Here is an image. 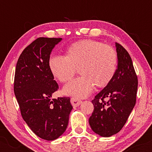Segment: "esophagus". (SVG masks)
Listing matches in <instances>:
<instances>
[{
  "label": "esophagus",
  "instance_id": "1",
  "mask_svg": "<svg viewBox=\"0 0 152 152\" xmlns=\"http://www.w3.org/2000/svg\"><path fill=\"white\" fill-rule=\"evenodd\" d=\"M81 101L77 98H74L73 97V98L71 99V103L74 107H77V106H78L81 104Z\"/></svg>",
  "mask_w": 152,
  "mask_h": 152
}]
</instances>
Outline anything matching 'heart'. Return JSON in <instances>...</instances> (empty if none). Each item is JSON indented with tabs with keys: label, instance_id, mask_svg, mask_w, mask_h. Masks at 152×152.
Wrapping results in <instances>:
<instances>
[{
	"label": "heart",
	"instance_id": "1",
	"mask_svg": "<svg viewBox=\"0 0 152 152\" xmlns=\"http://www.w3.org/2000/svg\"><path fill=\"white\" fill-rule=\"evenodd\" d=\"M48 64L52 76L61 83L70 81L78 69L81 76L66 85L64 92L83 98L91 92L94 85L102 88L111 81L117 69L118 58L111 46L85 39L68 46L65 56H50Z\"/></svg>",
	"mask_w": 152,
	"mask_h": 152
}]
</instances>
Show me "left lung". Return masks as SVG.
Listing matches in <instances>:
<instances>
[{"label": "left lung", "instance_id": "8db88e82", "mask_svg": "<svg viewBox=\"0 0 152 152\" xmlns=\"http://www.w3.org/2000/svg\"><path fill=\"white\" fill-rule=\"evenodd\" d=\"M118 66L114 78L91 101L89 124L96 134L109 137L123 128L136 104L138 79L127 50L116 43Z\"/></svg>", "mask_w": 152, "mask_h": 152}]
</instances>
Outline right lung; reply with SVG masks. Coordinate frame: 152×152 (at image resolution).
Instances as JSON below:
<instances>
[{
	"label": "right lung",
	"instance_id": "obj_1",
	"mask_svg": "<svg viewBox=\"0 0 152 152\" xmlns=\"http://www.w3.org/2000/svg\"><path fill=\"white\" fill-rule=\"evenodd\" d=\"M61 38H38L23 50L15 67L14 93L20 114L38 137L55 140L64 134L73 109L69 97L51 99L58 85L48 68V58Z\"/></svg>",
	"mask_w": 152,
	"mask_h": 152
}]
</instances>
